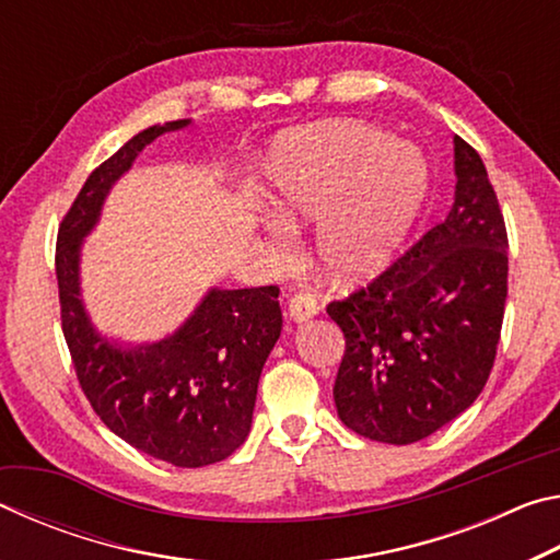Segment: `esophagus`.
Here are the masks:
<instances>
[{"label":"esophagus","instance_id":"1","mask_svg":"<svg viewBox=\"0 0 560 560\" xmlns=\"http://www.w3.org/2000/svg\"><path fill=\"white\" fill-rule=\"evenodd\" d=\"M316 301L314 296H308V293H296V296L289 301V318L293 324H306L308 318L316 316Z\"/></svg>","mask_w":560,"mask_h":560}]
</instances>
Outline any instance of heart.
Returning a JSON list of instances; mask_svg holds the SVG:
<instances>
[{
	"label": "heart",
	"mask_w": 560,
	"mask_h": 560,
	"mask_svg": "<svg viewBox=\"0 0 560 560\" xmlns=\"http://www.w3.org/2000/svg\"><path fill=\"white\" fill-rule=\"evenodd\" d=\"M432 189L417 145L365 122L283 132L264 160V195L283 224L320 220L316 252L336 283L385 271L400 254ZM281 236L279 224L271 226Z\"/></svg>",
	"instance_id": "1"
}]
</instances>
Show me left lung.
Returning a JSON list of instances; mask_svg holds the SVG:
<instances>
[{"instance_id":"left-lung-1","label":"left lung","mask_w":560,"mask_h":560,"mask_svg":"<svg viewBox=\"0 0 560 560\" xmlns=\"http://www.w3.org/2000/svg\"><path fill=\"white\" fill-rule=\"evenodd\" d=\"M454 205L371 287L328 303L346 353L334 385L346 428L412 444L485 390L504 320L509 242L477 150L454 136Z\"/></svg>"}]
</instances>
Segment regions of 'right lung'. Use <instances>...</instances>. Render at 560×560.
Wrapping results in <instances>:
<instances>
[{"instance_id": "1", "label": "right lung", "mask_w": 560, "mask_h": 560, "mask_svg": "<svg viewBox=\"0 0 560 560\" xmlns=\"http://www.w3.org/2000/svg\"><path fill=\"white\" fill-rule=\"evenodd\" d=\"M189 122L140 130L93 170L59 226L56 279L63 338L103 424L130 447L192 469L226 459L249 434L261 368L281 336L279 289L212 287L173 334L126 343L96 328L81 287L83 242L113 185L155 138Z\"/></svg>"}]
</instances>
